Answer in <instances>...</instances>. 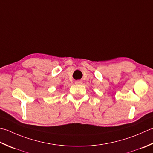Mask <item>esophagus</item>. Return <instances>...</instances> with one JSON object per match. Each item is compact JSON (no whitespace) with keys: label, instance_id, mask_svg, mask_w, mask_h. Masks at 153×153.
Wrapping results in <instances>:
<instances>
[{"label":"esophagus","instance_id":"1","mask_svg":"<svg viewBox=\"0 0 153 153\" xmlns=\"http://www.w3.org/2000/svg\"><path fill=\"white\" fill-rule=\"evenodd\" d=\"M75 83H76V84H77V85H81L83 83V82L82 80H77Z\"/></svg>","mask_w":153,"mask_h":153}]
</instances>
